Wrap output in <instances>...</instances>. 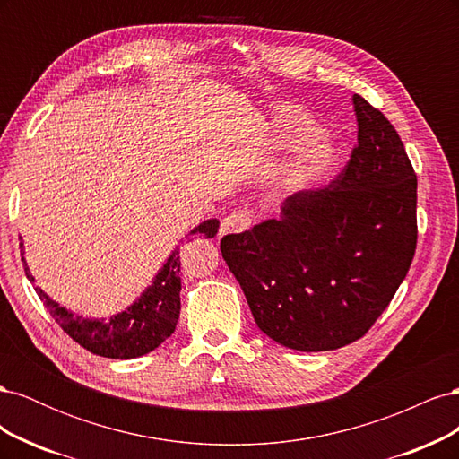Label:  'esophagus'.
<instances>
[{"mask_svg":"<svg viewBox=\"0 0 459 459\" xmlns=\"http://www.w3.org/2000/svg\"><path fill=\"white\" fill-rule=\"evenodd\" d=\"M253 224V216L248 212H233L230 214L228 218H224V221H221V228H220V233L226 235V233H239V231H245L251 228Z\"/></svg>","mask_w":459,"mask_h":459,"instance_id":"esophagus-1","label":"esophagus"}]
</instances>
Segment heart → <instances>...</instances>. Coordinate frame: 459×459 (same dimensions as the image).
I'll return each instance as SVG.
<instances>
[{
    "mask_svg": "<svg viewBox=\"0 0 459 459\" xmlns=\"http://www.w3.org/2000/svg\"><path fill=\"white\" fill-rule=\"evenodd\" d=\"M317 124L308 113L295 105H280L272 110L262 140L272 152L297 151L280 176L283 191H299L324 178L333 166V155L327 145L319 143Z\"/></svg>",
    "mask_w": 459,
    "mask_h": 459,
    "instance_id": "obj_1",
    "label": "heart"
}]
</instances>
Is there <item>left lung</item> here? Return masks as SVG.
Returning a JSON list of instances; mask_svg holds the SVG:
<instances>
[{
  "label": "left lung",
  "instance_id": "8db88e82",
  "mask_svg": "<svg viewBox=\"0 0 459 459\" xmlns=\"http://www.w3.org/2000/svg\"><path fill=\"white\" fill-rule=\"evenodd\" d=\"M358 145L333 182L220 243L270 339L302 352L364 337L404 281L418 245V178L379 108L354 93Z\"/></svg>",
  "mask_w": 459,
  "mask_h": 459
}]
</instances>
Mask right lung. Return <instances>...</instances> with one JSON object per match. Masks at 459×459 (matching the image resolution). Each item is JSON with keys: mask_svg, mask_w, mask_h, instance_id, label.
<instances>
[{"mask_svg": "<svg viewBox=\"0 0 459 459\" xmlns=\"http://www.w3.org/2000/svg\"><path fill=\"white\" fill-rule=\"evenodd\" d=\"M220 221L216 218L206 220L191 233H201L204 238H214ZM21 256L24 264L26 277L34 281L29 266H26L22 243ZM179 248L172 251L160 272L152 280L142 297L137 299L128 310H124L108 319H88L74 316L66 308L51 300L44 290L36 287V293L55 322L68 337L84 346L91 354L115 359H130L155 351L160 342L169 339L179 317Z\"/></svg>", "mask_w": 459, "mask_h": 459, "instance_id": "obj_1", "label": "right lung"}]
</instances>
